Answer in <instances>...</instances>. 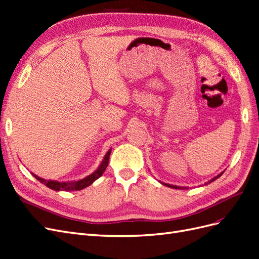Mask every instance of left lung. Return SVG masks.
I'll use <instances>...</instances> for the list:
<instances>
[{"mask_svg": "<svg viewBox=\"0 0 259 259\" xmlns=\"http://www.w3.org/2000/svg\"><path fill=\"white\" fill-rule=\"evenodd\" d=\"M224 174V171H222L221 174H219L218 176H215L214 178H212L211 180H209L208 182H206L204 184H209V183H211V182H213V181H215L217 179H219V178ZM160 184H163V185H165V186H168V187H171V189H176V190H186V189H189V187H186V186H178V185H172V184H168V183H164V182H162V181H158Z\"/></svg>", "mask_w": 259, "mask_h": 259, "instance_id": "obj_1", "label": "left lung"}]
</instances>
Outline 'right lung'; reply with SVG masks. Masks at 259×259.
Wrapping results in <instances>:
<instances>
[{
    "mask_svg": "<svg viewBox=\"0 0 259 259\" xmlns=\"http://www.w3.org/2000/svg\"><path fill=\"white\" fill-rule=\"evenodd\" d=\"M111 153V149H109L107 151L106 155L104 156L102 163L100 164V166L97 167V169L95 171H93L91 175L87 176L83 179H80V180H74V181H57V180H46V179H42V178L36 176V175H33L34 178H36V179L45 184L46 186H48L49 189L53 190V191H65V192H69V191H80V190H83L85 187L90 186L94 181H96L99 178L104 174V171L106 170L107 166H108V162H109V156Z\"/></svg>",
    "mask_w": 259,
    "mask_h": 259,
    "instance_id": "1",
    "label": "right lung"
}]
</instances>
